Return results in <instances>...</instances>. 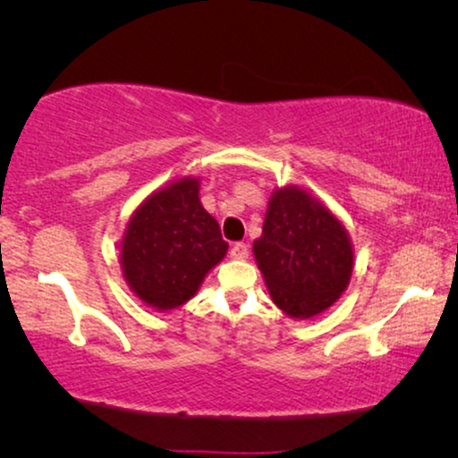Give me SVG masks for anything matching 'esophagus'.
<instances>
[{"mask_svg":"<svg viewBox=\"0 0 458 458\" xmlns=\"http://www.w3.org/2000/svg\"><path fill=\"white\" fill-rule=\"evenodd\" d=\"M229 254H231V259H233V260H246L250 252H248L246 243H233V246H231V250H229Z\"/></svg>","mask_w":458,"mask_h":458,"instance_id":"34e87169","label":"esophagus"}]
</instances>
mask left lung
I'll list each match as a JSON object with an SVG mask.
<instances>
[{
	"label": "left lung",
	"mask_w": 458,
	"mask_h": 458,
	"mask_svg": "<svg viewBox=\"0 0 458 458\" xmlns=\"http://www.w3.org/2000/svg\"><path fill=\"white\" fill-rule=\"evenodd\" d=\"M252 252L273 302L292 318L321 315L352 277L354 248L346 227L298 185L271 193Z\"/></svg>",
	"instance_id": "8db88e82"
}]
</instances>
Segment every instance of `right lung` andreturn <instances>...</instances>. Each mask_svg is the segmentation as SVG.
<instances>
[{
	"label": "right lung",
	"instance_id": "add662e5",
	"mask_svg": "<svg viewBox=\"0 0 458 458\" xmlns=\"http://www.w3.org/2000/svg\"><path fill=\"white\" fill-rule=\"evenodd\" d=\"M227 250L216 218L199 202V179L181 177L137 206L118 262L129 290L146 306L168 312L196 296Z\"/></svg>",
	"mask_w": 458,
	"mask_h": 458
}]
</instances>
